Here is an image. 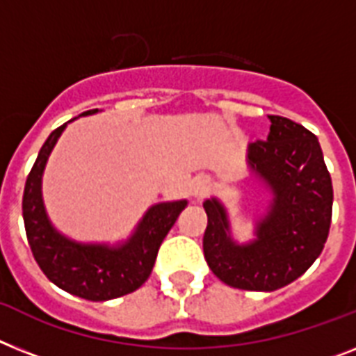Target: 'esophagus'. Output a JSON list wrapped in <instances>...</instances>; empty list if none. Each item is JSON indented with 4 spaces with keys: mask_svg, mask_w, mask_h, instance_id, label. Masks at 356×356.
<instances>
[{
    "mask_svg": "<svg viewBox=\"0 0 356 356\" xmlns=\"http://www.w3.org/2000/svg\"><path fill=\"white\" fill-rule=\"evenodd\" d=\"M213 185H211V180L207 176H198L193 180V185H191V195L195 200H204L205 196L209 195Z\"/></svg>",
    "mask_w": 356,
    "mask_h": 356,
    "instance_id": "1",
    "label": "esophagus"
}]
</instances>
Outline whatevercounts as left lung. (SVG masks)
I'll return each instance as SVG.
<instances>
[{
    "instance_id": "1",
    "label": "left lung",
    "mask_w": 356,
    "mask_h": 356,
    "mask_svg": "<svg viewBox=\"0 0 356 356\" xmlns=\"http://www.w3.org/2000/svg\"><path fill=\"white\" fill-rule=\"evenodd\" d=\"M267 140L249 143L248 163L271 191L257 238L236 243L227 211L205 200L204 257L220 280L248 291H275L304 275L320 257L330 234L333 185L318 138L300 123L269 116Z\"/></svg>"
}]
</instances>
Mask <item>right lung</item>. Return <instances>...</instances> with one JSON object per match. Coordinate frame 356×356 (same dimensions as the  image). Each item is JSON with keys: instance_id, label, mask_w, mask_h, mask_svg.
Returning a JSON list of instances; mask_svg holds the SVG:
<instances>
[{"instance_id": "right-lung-1", "label": "right lung", "mask_w": 356, "mask_h": 356, "mask_svg": "<svg viewBox=\"0 0 356 356\" xmlns=\"http://www.w3.org/2000/svg\"><path fill=\"white\" fill-rule=\"evenodd\" d=\"M94 113H98V108L87 111L83 116ZM65 127L67 123H63L51 132L26 176L23 191L26 240L38 266L52 284L85 300H113L136 291L149 278L158 249L185 209L187 200L152 205L132 236L118 245L79 243L63 236L47 216L41 196V176Z\"/></svg>"}]
</instances>
